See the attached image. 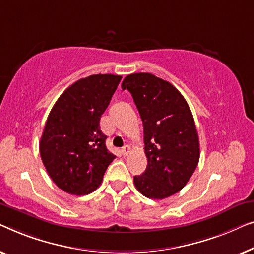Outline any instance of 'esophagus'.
I'll return each instance as SVG.
<instances>
[{"mask_svg": "<svg viewBox=\"0 0 254 254\" xmlns=\"http://www.w3.org/2000/svg\"><path fill=\"white\" fill-rule=\"evenodd\" d=\"M130 146H128V145H126V146H123V147H122V154L124 155V156H127V154H128V153H130Z\"/></svg>", "mask_w": 254, "mask_h": 254, "instance_id": "34e87169", "label": "esophagus"}]
</instances>
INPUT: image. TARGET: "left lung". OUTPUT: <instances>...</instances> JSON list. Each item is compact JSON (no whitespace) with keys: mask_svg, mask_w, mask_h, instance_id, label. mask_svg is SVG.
Masks as SVG:
<instances>
[{"mask_svg":"<svg viewBox=\"0 0 254 254\" xmlns=\"http://www.w3.org/2000/svg\"><path fill=\"white\" fill-rule=\"evenodd\" d=\"M123 90L132 94L144 126L146 170L133 177L137 190L151 199L180 192L198 166V132L183 95L152 73L124 78Z\"/></svg>","mask_w":254,"mask_h":254,"instance_id":"left-lung-1","label":"left lung"}]
</instances>
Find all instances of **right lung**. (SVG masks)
<instances>
[{"label": "right lung", "instance_id": "right-lung-1", "mask_svg": "<svg viewBox=\"0 0 254 254\" xmlns=\"http://www.w3.org/2000/svg\"><path fill=\"white\" fill-rule=\"evenodd\" d=\"M121 79L115 74L81 78L61 94L49 113L39 146L46 170L61 190L91 193L116 158L107 148L100 119Z\"/></svg>", "mask_w": 254, "mask_h": 254}]
</instances>
